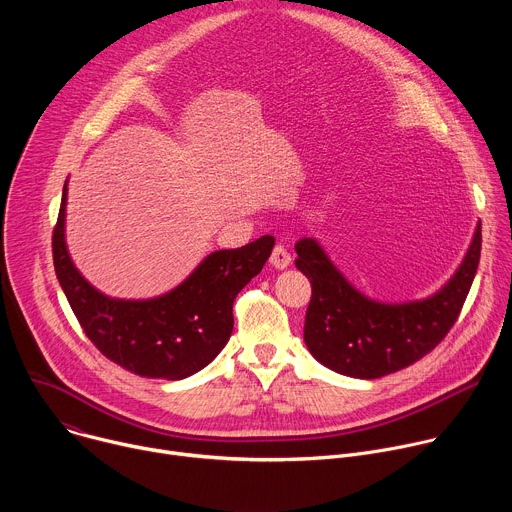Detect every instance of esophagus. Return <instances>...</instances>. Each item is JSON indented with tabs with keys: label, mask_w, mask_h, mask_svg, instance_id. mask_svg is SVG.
<instances>
[{
	"label": "esophagus",
	"mask_w": 512,
	"mask_h": 512,
	"mask_svg": "<svg viewBox=\"0 0 512 512\" xmlns=\"http://www.w3.org/2000/svg\"><path fill=\"white\" fill-rule=\"evenodd\" d=\"M269 263H271L275 269L283 271V269H287V267H289V263H291V255L287 253V249H283L281 245H277V247L273 249L271 257H269Z\"/></svg>",
	"instance_id": "34e87169"
}]
</instances>
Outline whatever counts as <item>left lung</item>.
Masks as SVG:
<instances>
[{
    "label": "left lung",
    "mask_w": 512,
    "mask_h": 512,
    "mask_svg": "<svg viewBox=\"0 0 512 512\" xmlns=\"http://www.w3.org/2000/svg\"><path fill=\"white\" fill-rule=\"evenodd\" d=\"M482 227L452 277L433 294L381 302L354 287L314 237L296 243V267L312 283L304 342L326 369L352 379H381L401 371L444 340L474 281Z\"/></svg>",
    "instance_id": "8db88e82"
}]
</instances>
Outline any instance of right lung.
I'll list each match as a JSON object with an SVG mask.
<instances>
[{
  "mask_svg": "<svg viewBox=\"0 0 512 512\" xmlns=\"http://www.w3.org/2000/svg\"><path fill=\"white\" fill-rule=\"evenodd\" d=\"M68 180L52 237L54 269L64 296L91 342L125 371L180 381L210 364L233 332V302L263 269L275 239L206 255L174 289L148 300L111 298L77 269L66 245Z\"/></svg>",
  "mask_w": 512,
  "mask_h": 512,
  "instance_id": "1",
  "label": "right lung"
}]
</instances>
